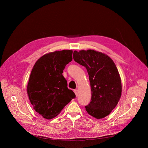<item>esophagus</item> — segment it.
<instances>
[{
  "label": "esophagus",
  "instance_id": "34e87169",
  "mask_svg": "<svg viewBox=\"0 0 148 148\" xmlns=\"http://www.w3.org/2000/svg\"><path fill=\"white\" fill-rule=\"evenodd\" d=\"M74 91V92H75V95L77 97V96L78 95V91H77V90H75Z\"/></svg>",
  "mask_w": 148,
  "mask_h": 148
}]
</instances>
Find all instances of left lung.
Masks as SVG:
<instances>
[{"instance_id":"left-lung-1","label":"left lung","mask_w":148,"mask_h":148,"mask_svg":"<svg viewBox=\"0 0 148 148\" xmlns=\"http://www.w3.org/2000/svg\"><path fill=\"white\" fill-rule=\"evenodd\" d=\"M73 58L87 70L91 89V101L87 112L97 119L108 115L121 96V79L112 60L93 50L74 51Z\"/></svg>"}]
</instances>
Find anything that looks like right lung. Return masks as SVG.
Here are the masks:
<instances>
[{"instance_id":"obj_1","label":"right lung","mask_w":148,"mask_h":148,"mask_svg":"<svg viewBox=\"0 0 148 148\" xmlns=\"http://www.w3.org/2000/svg\"><path fill=\"white\" fill-rule=\"evenodd\" d=\"M72 54L70 50L46 54L36 61L32 70L27 87L29 98L34 110L46 119L56 117L75 98L62 74L72 61Z\"/></svg>"}]
</instances>
